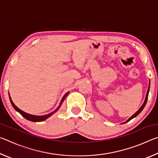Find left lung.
I'll return each instance as SVG.
<instances>
[{"mask_svg":"<svg viewBox=\"0 0 158 158\" xmlns=\"http://www.w3.org/2000/svg\"><path fill=\"white\" fill-rule=\"evenodd\" d=\"M149 89H150V83H149V85H148V90H147V93H146V98H145V100H144V102H143V105H142V106H141V107L139 108V110L136 112L135 114H134L132 116H131L129 119L128 120H127L125 122H124L123 123H127V122H128V121H130V120H132L133 118H135V117H136L137 116V115H139V114L141 112V111L143 110V109L144 108V106H145V105H146V102H147V100H148V93H149Z\"/></svg>","mask_w":158,"mask_h":158,"instance_id":"1","label":"left lung"}]
</instances>
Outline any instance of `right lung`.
<instances>
[{
	"label": "right lung",
	"mask_w": 158,
	"mask_h": 158,
	"mask_svg": "<svg viewBox=\"0 0 158 158\" xmlns=\"http://www.w3.org/2000/svg\"><path fill=\"white\" fill-rule=\"evenodd\" d=\"M68 94H69V92L67 93L66 94H65V95L63 96V98H62V100H61V101H60V105L58 106V108H57L56 109V110H55L54 111H53V112H52V113H50V114H49L44 115V116H35V115H32V114H29L26 113V112L23 111L22 110H21V109H19V108L17 107V106L15 105L14 102H13L12 100V99H11V98H10V95H9V97H10V102H11V104H12V105L13 107H14V109H15V110L17 111H18L19 113L23 117H24L25 118H26V119L28 120V121H33V122H41V121H44V120L47 119L48 118L50 117L51 116H52V115H53V114L55 113L56 111L58 110V109L60 108L61 104H62V102L64 101V100H65V98H66V96L68 95Z\"/></svg>",
	"instance_id": "right-lung-1"
}]
</instances>
